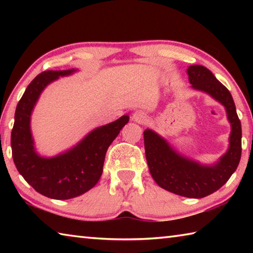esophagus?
Returning <instances> with one entry per match:
<instances>
[{
    "instance_id": "34e87169",
    "label": "esophagus",
    "mask_w": 253,
    "mask_h": 253,
    "mask_svg": "<svg viewBox=\"0 0 253 253\" xmlns=\"http://www.w3.org/2000/svg\"><path fill=\"white\" fill-rule=\"evenodd\" d=\"M131 119L134 122H136V123L143 124V123H145V122L147 121V116H146V114L144 113V111L137 110V111H135L134 114L131 115Z\"/></svg>"
}]
</instances>
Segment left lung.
Returning a JSON list of instances; mask_svg holds the SVG:
<instances>
[{
    "label": "left lung",
    "mask_w": 253,
    "mask_h": 253,
    "mask_svg": "<svg viewBox=\"0 0 253 253\" xmlns=\"http://www.w3.org/2000/svg\"><path fill=\"white\" fill-rule=\"evenodd\" d=\"M191 88L203 91L224 106L231 125L229 148L219 161L205 165L179 154L152 129L144 130L145 154L149 172L164 190L185 198L201 199L219 190L229 181L241 158V123L230 91L208 68L200 65L187 68Z\"/></svg>",
    "instance_id": "8db88e82"
}]
</instances>
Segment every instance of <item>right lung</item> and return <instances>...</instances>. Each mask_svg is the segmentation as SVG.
Segmentation results:
<instances>
[{"mask_svg":"<svg viewBox=\"0 0 253 253\" xmlns=\"http://www.w3.org/2000/svg\"><path fill=\"white\" fill-rule=\"evenodd\" d=\"M78 69L43 71L25 89L15 109L11 134L12 156L19 173L40 194L54 200H69L88 192L102 174L106 152L129 116L97 127L68 151L52 157L38 154L31 132V115L42 91L60 77Z\"/></svg>","mask_w":253,"mask_h":253,"instance_id":"1","label":"right lung"}]
</instances>
